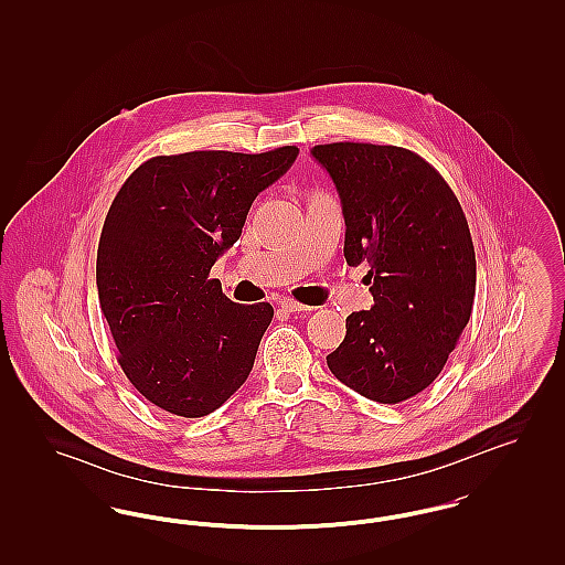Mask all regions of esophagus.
I'll return each instance as SVG.
<instances>
[{
	"mask_svg": "<svg viewBox=\"0 0 565 565\" xmlns=\"http://www.w3.org/2000/svg\"><path fill=\"white\" fill-rule=\"evenodd\" d=\"M279 305H281V309L288 311V313H307V311H311V307H307V305H302V302H296L295 298H281Z\"/></svg>",
	"mask_w": 565,
	"mask_h": 565,
	"instance_id": "obj_1",
	"label": "esophagus"
}]
</instances>
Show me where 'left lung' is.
Here are the masks:
<instances>
[{"mask_svg": "<svg viewBox=\"0 0 565 565\" xmlns=\"http://www.w3.org/2000/svg\"><path fill=\"white\" fill-rule=\"evenodd\" d=\"M339 190L345 260L369 263L375 305L345 320L330 373L369 401L424 392L470 320L477 258L456 192L419 154L398 146L337 141L311 150Z\"/></svg>", "mask_w": 565, "mask_h": 565, "instance_id": "obj_1", "label": "left lung"}]
</instances>
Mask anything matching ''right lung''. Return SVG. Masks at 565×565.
Returning <instances> with one entry per match:
<instances>
[{
	"label": "right lung",
	"mask_w": 565,
	"mask_h": 565,
	"mask_svg": "<svg viewBox=\"0 0 565 565\" xmlns=\"http://www.w3.org/2000/svg\"><path fill=\"white\" fill-rule=\"evenodd\" d=\"M296 154L281 146L152 157L114 196L97 249L99 305L120 369L162 411L210 415L249 375L273 307L233 302L210 270Z\"/></svg>",
	"instance_id": "obj_1"
}]
</instances>
